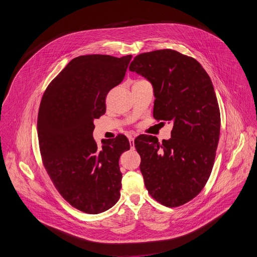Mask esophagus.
<instances>
[{"label": "esophagus", "mask_w": 257, "mask_h": 257, "mask_svg": "<svg viewBox=\"0 0 257 257\" xmlns=\"http://www.w3.org/2000/svg\"><path fill=\"white\" fill-rule=\"evenodd\" d=\"M129 142H130L131 149H134V137L133 136H129Z\"/></svg>", "instance_id": "34e87169"}]
</instances>
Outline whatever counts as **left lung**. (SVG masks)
<instances>
[{"mask_svg":"<svg viewBox=\"0 0 257 257\" xmlns=\"http://www.w3.org/2000/svg\"><path fill=\"white\" fill-rule=\"evenodd\" d=\"M154 87V117L174 123L171 138L135 139L140 171L151 196L176 207L197 196L210 176L219 138L221 114L212 82L192 57L158 50L134 58L129 66Z\"/></svg>","mask_w":257,"mask_h":257,"instance_id":"8db88e82","label":"left lung"}]
</instances>
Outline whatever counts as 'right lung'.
I'll return each mask as SVG.
<instances>
[{
    "mask_svg": "<svg viewBox=\"0 0 257 257\" xmlns=\"http://www.w3.org/2000/svg\"><path fill=\"white\" fill-rule=\"evenodd\" d=\"M131 55H86L71 60L48 85L39 109L38 136L43 164L62 197L96 214L120 198V156L129 151L125 135L92 137L93 120L105 113L108 91L124 79Z\"/></svg>",
    "mask_w": 257,
    "mask_h": 257,
    "instance_id": "add662e5",
    "label": "right lung"
}]
</instances>
